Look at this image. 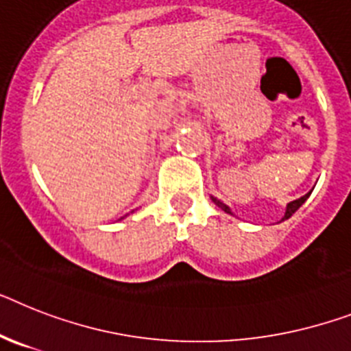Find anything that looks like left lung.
Segmentation results:
<instances>
[{"label": "left lung", "mask_w": 351, "mask_h": 351, "mask_svg": "<svg viewBox=\"0 0 351 351\" xmlns=\"http://www.w3.org/2000/svg\"><path fill=\"white\" fill-rule=\"evenodd\" d=\"M308 195H311V192L306 193V195L300 197V199H296V201H292V202H289V204H287V211H285V217H283L282 221H285V219H289V217H291V215H292V213H294V211H296V210H298V208H300V206H301V204H303V202H305V201H306V199H308ZM211 201L215 202L217 206L221 208V210H224V211H226V213H231V211H230V208L226 206L224 202H221V201H219V199H215V197H211Z\"/></svg>", "instance_id": "1"}]
</instances>
